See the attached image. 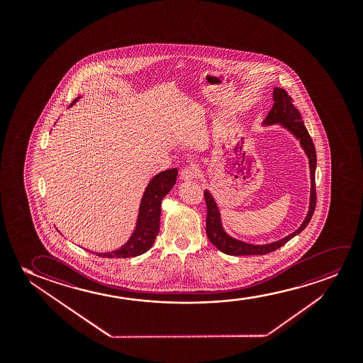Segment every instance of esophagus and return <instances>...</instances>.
I'll return each instance as SVG.
<instances>
[{"label":"esophagus","instance_id":"esophagus-1","mask_svg":"<svg viewBox=\"0 0 363 363\" xmlns=\"http://www.w3.org/2000/svg\"><path fill=\"white\" fill-rule=\"evenodd\" d=\"M199 169L194 164H189L181 171V179L184 181H192L199 177Z\"/></svg>","mask_w":363,"mask_h":363}]
</instances>
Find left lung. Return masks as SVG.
Listing matches in <instances>:
<instances>
[{
	"instance_id": "1",
	"label": "left lung",
	"mask_w": 363,
	"mask_h": 363,
	"mask_svg": "<svg viewBox=\"0 0 363 363\" xmlns=\"http://www.w3.org/2000/svg\"><path fill=\"white\" fill-rule=\"evenodd\" d=\"M274 104L272 110L269 111L267 119L264 120L263 125L279 124L284 129L288 130L300 141L305 154L308 156V167H310V179H311V189H310V203L306 217L303 223L295 232L289 234L285 238L268 244H252L239 240L229 235L224 230L222 225V218L219 213L218 206L216 199L208 189L204 191V199L207 204V219H206V233L211 243L216 248L219 249L222 253L228 255H264L270 253L277 249L283 247L284 244L293 239L295 235L301 233L306 228L310 219L313 217L315 206H316V187H315V171H316V151L313 146V140L308 135V131L303 125L301 115L298 110L294 106L291 96H289L285 90L275 86L273 90Z\"/></svg>"
}]
</instances>
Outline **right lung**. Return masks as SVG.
Instances as JSON below:
<instances>
[{"instance_id": "add662e5", "label": "right lung", "mask_w": 363, "mask_h": 363, "mask_svg": "<svg viewBox=\"0 0 363 363\" xmlns=\"http://www.w3.org/2000/svg\"><path fill=\"white\" fill-rule=\"evenodd\" d=\"M79 98L73 100L70 106ZM177 172V169H164L150 179L140 203L136 227L129 240L119 249L108 253H96V255L103 258H133L146 253L154 245L160 230L161 202L176 184Z\"/></svg>"}]
</instances>
